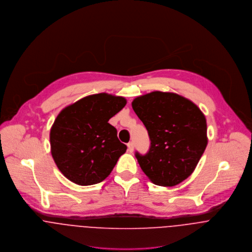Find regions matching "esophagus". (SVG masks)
<instances>
[{"mask_svg": "<svg viewBox=\"0 0 252 252\" xmlns=\"http://www.w3.org/2000/svg\"><path fill=\"white\" fill-rule=\"evenodd\" d=\"M127 150H128L129 153H132V152L134 151V145H133L132 142H130V143L127 144Z\"/></svg>", "mask_w": 252, "mask_h": 252, "instance_id": "34e87169", "label": "esophagus"}]
</instances>
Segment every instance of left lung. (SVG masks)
Here are the masks:
<instances>
[{
	"label": "left lung",
	"mask_w": 252,
	"mask_h": 252,
	"mask_svg": "<svg viewBox=\"0 0 252 252\" xmlns=\"http://www.w3.org/2000/svg\"><path fill=\"white\" fill-rule=\"evenodd\" d=\"M131 104L151 140L145 156L135 154L146 176L162 187L188 179L208 144L205 115L191 100L175 93L155 91L137 96Z\"/></svg>",
	"instance_id": "left-lung-1"
}]
</instances>
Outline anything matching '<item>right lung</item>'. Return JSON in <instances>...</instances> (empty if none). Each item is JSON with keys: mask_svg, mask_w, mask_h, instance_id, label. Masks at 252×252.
Listing matches in <instances>:
<instances>
[{"mask_svg": "<svg viewBox=\"0 0 252 252\" xmlns=\"http://www.w3.org/2000/svg\"><path fill=\"white\" fill-rule=\"evenodd\" d=\"M126 104L123 96L91 94L64 107L50 130L53 159L62 174L79 186L105 180L126 146L108 121Z\"/></svg>", "mask_w": 252, "mask_h": 252, "instance_id": "obj_1", "label": "right lung"}]
</instances>
